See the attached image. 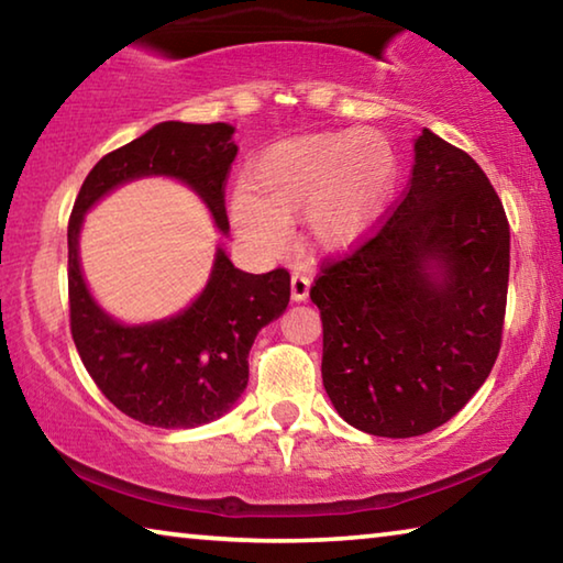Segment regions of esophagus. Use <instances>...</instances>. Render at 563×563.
I'll return each instance as SVG.
<instances>
[{
	"mask_svg": "<svg viewBox=\"0 0 563 563\" xmlns=\"http://www.w3.org/2000/svg\"><path fill=\"white\" fill-rule=\"evenodd\" d=\"M290 295H292L295 302L308 300V295H310V278H308V275L292 273V278H290Z\"/></svg>",
	"mask_w": 563,
	"mask_h": 563,
	"instance_id": "34e87169",
	"label": "esophagus"
}]
</instances>
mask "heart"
Wrapping results in <instances>:
<instances>
[{
	"mask_svg": "<svg viewBox=\"0 0 563 563\" xmlns=\"http://www.w3.org/2000/svg\"><path fill=\"white\" fill-rule=\"evenodd\" d=\"M399 164L379 131H322L280 141L247 166L231 196V221L255 251L278 258L290 245V221L305 216L322 247L355 243L385 213Z\"/></svg>",
	"mask_w": 563,
	"mask_h": 563,
	"instance_id": "heart-1",
	"label": "heart"
}]
</instances>
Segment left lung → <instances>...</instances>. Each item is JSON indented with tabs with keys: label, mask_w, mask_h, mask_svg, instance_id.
Returning <instances> with one entry per match:
<instances>
[{
	"label": "left lung",
	"mask_w": 563,
	"mask_h": 563,
	"mask_svg": "<svg viewBox=\"0 0 563 563\" xmlns=\"http://www.w3.org/2000/svg\"><path fill=\"white\" fill-rule=\"evenodd\" d=\"M509 223L462 148L422 129L402 201L310 290L322 320V385L347 424L419 437L470 402L499 355Z\"/></svg>",
	"instance_id": "8db88e82"
}]
</instances>
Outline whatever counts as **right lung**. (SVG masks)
Listing matches in <instances>:
<instances>
[{
	"mask_svg": "<svg viewBox=\"0 0 563 563\" xmlns=\"http://www.w3.org/2000/svg\"><path fill=\"white\" fill-rule=\"evenodd\" d=\"M233 133L231 123H156L89 170L69 218L74 345L113 407L161 430H194L231 412L247 385L255 335L288 308L290 275L283 268L245 273L218 245L196 300L170 318L129 325L109 316L84 280V216L123 184L164 176L194 190L228 235L223 186L238 154Z\"/></svg>",
	"mask_w": 563,
	"mask_h": 563,
	"instance_id": "right-lung-1",
	"label": "right lung"
}]
</instances>
